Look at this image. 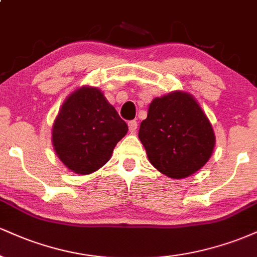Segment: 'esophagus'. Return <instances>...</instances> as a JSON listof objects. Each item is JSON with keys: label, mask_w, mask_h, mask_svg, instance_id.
<instances>
[{"label": "esophagus", "mask_w": 257, "mask_h": 257, "mask_svg": "<svg viewBox=\"0 0 257 257\" xmlns=\"http://www.w3.org/2000/svg\"><path fill=\"white\" fill-rule=\"evenodd\" d=\"M128 126H129V132L135 133L138 129V122L137 120H131V122H128Z\"/></svg>", "instance_id": "esophagus-1"}]
</instances>
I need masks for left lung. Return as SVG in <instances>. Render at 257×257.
<instances>
[{
    "mask_svg": "<svg viewBox=\"0 0 257 257\" xmlns=\"http://www.w3.org/2000/svg\"><path fill=\"white\" fill-rule=\"evenodd\" d=\"M139 139L158 172L184 179L210 158L215 134L197 100L185 91H172L150 104L140 124Z\"/></svg>",
    "mask_w": 257,
    "mask_h": 257,
    "instance_id": "left-lung-1",
    "label": "left lung"
}]
</instances>
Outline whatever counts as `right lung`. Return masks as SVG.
<instances>
[{
	"label": "right lung",
	"instance_id": "obj_1",
	"mask_svg": "<svg viewBox=\"0 0 257 257\" xmlns=\"http://www.w3.org/2000/svg\"><path fill=\"white\" fill-rule=\"evenodd\" d=\"M128 125L95 87L67 96L54 120L52 141L57 156L73 173L87 175L110 161Z\"/></svg>",
	"mask_w": 257,
	"mask_h": 257
}]
</instances>
